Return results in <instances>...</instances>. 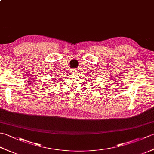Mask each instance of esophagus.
Returning <instances> with one entry per match:
<instances>
[{
	"label": "esophagus",
	"mask_w": 154,
	"mask_h": 154,
	"mask_svg": "<svg viewBox=\"0 0 154 154\" xmlns=\"http://www.w3.org/2000/svg\"><path fill=\"white\" fill-rule=\"evenodd\" d=\"M77 70L76 69H72V72H73V73H77Z\"/></svg>",
	"instance_id": "obj_1"
}]
</instances>
